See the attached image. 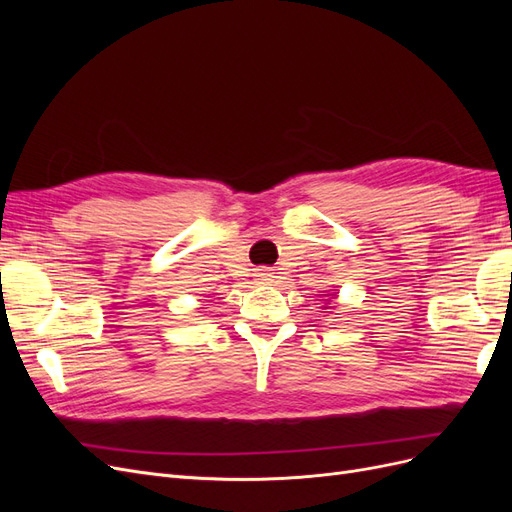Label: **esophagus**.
Wrapping results in <instances>:
<instances>
[{
    "label": "esophagus",
    "instance_id": "obj_1",
    "mask_svg": "<svg viewBox=\"0 0 512 512\" xmlns=\"http://www.w3.org/2000/svg\"><path fill=\"white\" fill-rule=\"evenodd\" d=\"M256 277H258V282H262V284H273L275 273H271V271H260Z\"/></svg>",
    "mask_w": 512,
    "mask_h": 512
}]
</instances>
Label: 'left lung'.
Masks as SVG:
<instances>
[{"mask_svg": "<svg viewBox=\"0 0 512 512\" xmlns=\"http://www.w3.org/2000/svg\"><path fill=\"white\" fill-rule=\"evenodd\" d=\"M331 297H333V294H331ZM327 303H329V299H324V305H322V307H327Z\"/></svg>", "mask_w": 512, "mask_h": 512, "instance_id": "1", "label": "left lung"}]
</instances>
